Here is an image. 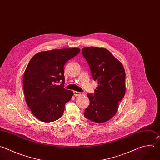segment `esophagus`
I'll return each mask as SVG.
<instances>
[{
    "label": "esophagus",
    "mask_w": 160,
    "mask_h": 160,
    "mask_svg": "<svg viewBox=\"0 0 160 160\" xmlns=\"http://www.w3.org/2000/svg\"><path fill=\"white\" fill-rule=\"evenodd\" d=\"M73 94H74V95H75V96H78V95H81V94H82V92H77V91H73Z\"/></svg>",
    "instance_id": "34e87169"
}]
</instances>
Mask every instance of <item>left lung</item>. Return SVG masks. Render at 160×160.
Segmentation results:
<instances>
[{"label": "left lung", "mask_w": 160, "mask_h": 160, "mask_svg": "<svg viewBox=\"0 0 160 160\" xmlns=\"http://www.w3.org/2000/svg\"><path fill=\"white\" fill-rule=\"evenodd\" d=\"M82 53L98 83L93 94L88 93L90 104L84 116L96 123L110 120L117 112L126 92V73L122 63L105 48H84Z\"/></svg>", "instance_id": "8db88e82"}]
</instances>
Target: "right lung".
<instances>
[{"instance_id":"obj_1","label":"right lung","mask_w":160,"mask_h":160,"mask_svg":"<svg viewBox=\"0 0 160 160\" xmlns=\"http://www.w3.org/2000/svg\"><path fill=\"white\" fill-rule=\"evenodd\" d=\"M80 51L65 48L41 51L29 62L23 77L25 98L32 113L41 121L53 122L63 115L65 103L73 94L64 88V65Z\"/></svg>"}]
</instances>
